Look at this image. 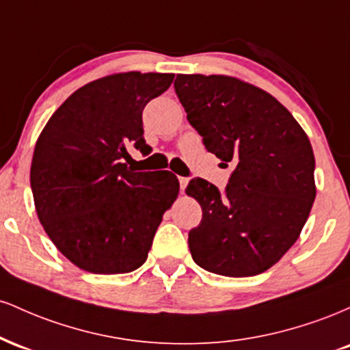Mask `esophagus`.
<instances>
[{
    "mask_svg": "<svg viewBox=\"0 0 350 350\" xmlns=\"http://www.w3.org/2000/svg\"><path fill=\"white\" fill-rule=\"evenodd\" d=\"M187 183H189V179L187 178H183V176H180V178H179V186H180V191H183V192H184V189H186Z\"/></svg>",
    "mask_w": 350,
    "mask_h": 350,
    "instance_id": "obj_1",
    "label": "esophagus"
}]
</instances>
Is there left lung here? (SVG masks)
Masks as SVG:
<instances>
[{
    "mask_svg": "<svg viewBox=\"0 0 350 350\" xmlns=\"http://www.w3.org/2000/svg\"><path fill=\"white\" fill-rule=\"evenodd\" d=\"M174 88L207 151L234 166L224 192L200 178L186 187L202 207L189 232L192 260L215 275H260L298 240L314 202L308 135L273 95L240 79L179 74Z\"/></svg>",
    "mask_w": 350,
    "mask_h": 350,
    "instance_id": "8db88e82",
    "label": "left lung"
}]
</instances>
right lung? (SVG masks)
I'll use <instances>...</instances> for the list:
<instances>
[{
	"instance_id": "right-lung-1",
	"label": "right lung",
	"mask_w": 350,
	"mask_h": 350,
	"mask_svg": "<svg viewBox=\"0 0 350 350\" xmlns=\"http://www.w3.org/2000/svg\"><path fill=\"white\" fill-rule=\"evenodd\" d=\"M174 74L122 72L75 90L36 143L31 189L57 250L80 270L130 273L146 262L164 212L179 194L171 171L139 172L128 150L148 154L143 108Z\"/></svg>"
}]
</instances>
